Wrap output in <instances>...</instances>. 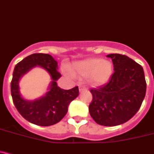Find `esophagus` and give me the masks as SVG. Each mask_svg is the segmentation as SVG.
Segmentation results:
<instances>
[{
    "label": "esophagus",
    "mask_w": 154,
    "mask_h": 154,
    "mask_svg": "<svg viewBox=\"0 0 154 154\" xmlns=\"http://www.w3.org/2000/svg\"><path fill=\"white\" fill-rule=\"evenodd\" d=\"M79 91H80V92L85 91H87V88L85 86V85H80V86H79Z\"/></svg>",
    "instance_id": "obj_1"
}]
</instances>
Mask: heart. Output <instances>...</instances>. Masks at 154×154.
Listing matches in <instances>:
<instances>
[{
  "label": "heart",
  "instance_id": "1",
  "mask_svg": "<svg viewBox=\"0 0 154 154\" xmlns=\"http://www.w3.org/2000/svg\"><path fill=\"white\" fill-rule=\"evenodd\" d=\"M72 71L74 74L81 77H90L93 83L100 85L109 80L113 72V66L108 60L89 58L74 63Z\"/></svg>",
  "mask_w": 154,
  "mask_h": 154
}]
</instances>
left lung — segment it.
Listing matches in <instances>:
<instances>
[{"label": "left lung", "mask_w": 154, "mask_h": 154, "mask_svg": "<svg viewBox=\"0 0 154 154\" xmlns=\"http://www.w3.org/2000/svg\"><path fill=\"white\" fill-rule=\"evenodd\" d=\"M111 58L114 72L109 81L90 90L92 101L90 115L100 125L116 126L125 123L137 114L146 92L143 69L128 57L120 54Z\"/></svg>", "instance_id": "left-lung-1"}]
</instances>
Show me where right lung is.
<instances>
[{
    "instance_id": "right-lung-1",
    "label": "right lung",
    "mask_w": 154,
    "mask_h": 154,
    "mask_svg": "<svg viewBox=\"0 0 154 154\" xmlns=\"http://www.w3.org/2000/svg\"><path fill=\"white\" fill-rule=\"evenodd\" d=\"M37 64L44 67L51 75L53 81L50 90L44 97L33 102L22 98L19 91L20 77ZM57 62L50 54L37 53L22 60L15 66L11 82V94L14 105L24 119L40 126H49L57 123L68 111L69 103L79 94L78 86L64 90L57 86L56 80L61 77L57 71Z\"/></svg>"
}]
</instances>
